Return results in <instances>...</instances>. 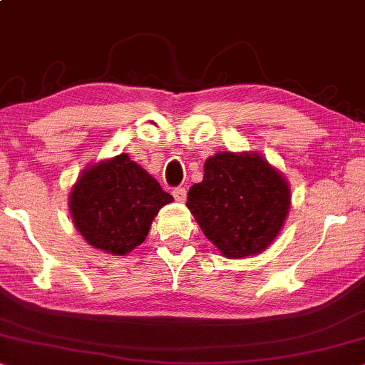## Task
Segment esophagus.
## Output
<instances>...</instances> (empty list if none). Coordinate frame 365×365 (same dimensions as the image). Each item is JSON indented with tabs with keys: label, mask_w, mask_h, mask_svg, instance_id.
I'll return each mask as SVG.
<instances>
[{
	"label": "esophagus",
	"mask_w": 365,
	"mask_h": 365,
	"mask_svg": "<svg viewBox=\"0 0 365 365\" xmlns=\"http://www.w3.org/2000/svg\"><path fill=\"white\" fill-rule=\"evenodd\" d=\"M173 193V198L177 202H180V203H183L187 200V190L183 187H178V188H175V190L172 192Z\"/></svg>",
	"instance_id": "esophagus-1"
}]
</instances>
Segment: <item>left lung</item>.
<instances>
[{
    "instance_id": "8db88e82",
    "label": "left lung",
    "mask_w": 365,
    "mask_h": 365,
    "mask_svg": "<svg viewBox=\"0 0 365 365\" xmlns=\"http://www.w3.org/2000/svg\"><path fill=\"white\" fill-rule=\"evenodd\" d=\"M187 207L203 235L225 257L260 254L279 235L290 207L282 175L259 155L217 153L205 162Z\"/></svg>"
}]
</instances>
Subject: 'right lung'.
I'll list each match as a JSON object with an SVG mask.
<instances>
[{
	"instance_id": "1",
	"label": "right lung",
	"mask_w": 365,
	"mask_h": 365,
	"mask_svg": "<svg viewBox=\"0 0 365 365\" xmlns=\"http://www.w3.org/2000/svg\"><path fill=\"white\" fill-rule=\"evenodd\" d=\"M173 202L150 173L121 153L81 173L70 195L73 222L83 239L126 255L147 239L160 208Z\"/></svg>"
}]
</instances>
